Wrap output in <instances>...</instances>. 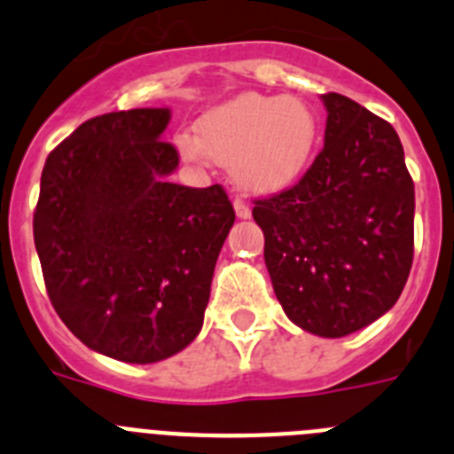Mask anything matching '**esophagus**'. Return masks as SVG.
Here are the masks:
<instances>
[{
    "instance_id": "esophagus-1",
    "label": "esophagus",
    "mask_w": 454,
    "mask_h": 454,
    "mask_svg": "<svg viewBox=\"0 0 454 454\" xmlns=\"http://www.w3.org/2000/svg\"><path fill=\"white\" fill-rule=\"evenodd\" d=\"M234 211H236V215H239L240 220H247L252 215L250 207H247V204L243 202V200H234Z\"/></svg>"
}]
</instances>
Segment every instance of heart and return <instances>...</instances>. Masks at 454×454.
Here are the masks:
<instances>
[{"label": "heart", "mask_w": 454, "mask_h": 454, "mask_svg": "<svg viewBox=\"0 0 454 454\" xmlns=\"http://www.w3.org/2000/svg\"><path fill=\"white\" fill-rule=\"evenodd\" d=\"M316 136L314 114L300 99L243 92L202 115L198 136L182 134L177 145L188 161L234 168L247 192L275 195L302 177Z\"/></svg>", "instance_id": "b5f03b06"}]
</instances>
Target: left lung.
<instances>
[{"label":"left lung","instance_id":"obj_1","mask_svg":"<svg viewBox=\"0 0 454 454\" xmlns=\"http://www.w3.org/2000/svg\"><path fill=\"white\" fill-rule=\"evenodd\" d=\"M325 145L288 191L256 200L284 314L340 339L398 302L414 259V182L398 134L346 95H323Z\"/></svg>","mask_w":454,"mask_h":454}]
</instances>
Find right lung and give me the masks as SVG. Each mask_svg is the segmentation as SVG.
Segmentation results:
<instances>
[{
    "mask_svg": "<svg viewBox=\"0 0 454 454\" xmlns=\"http://www.w3.org/2000/svg\"><path fill=\"white\" fill-rule=\"evenodd\" d=\"M170 108L83 122L50 152L34 214L47 295L90 350L127 364L177 355L200 334L234 224L223 186L172 184Z\"/></svg>",
    "mask_w": 454,
    "mask_h": 454,
    "instance_id": "1",
    "label": "right lung"
}]
</instances>
